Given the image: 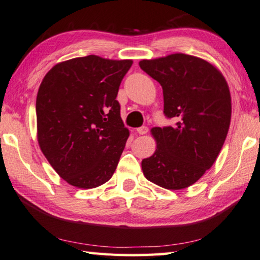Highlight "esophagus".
Segmentation results:
<instances>
[{
    "label": "esophagus",
    "mask_w": 260,
    "mask_h": 260,
    "mask_svg": "<svg viewBox=\"0 0 260 260\" xmlns=\"http://www.w3.org/2000/svg\"><path fill=\"white\" fill-rule=\"evenodd\" d=\"M137 132H138L139 135H146L147 132H148V128H147L146 125H143V126H140V128L137 129Z\"/></svg>",
    "instance_id": "34e87169"
}]
</instances>
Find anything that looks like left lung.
Segmentation results:
<instances>
[{
	"label": "left lung",
	"instance_id": "8db88e82",
	"mask_svg": "<svg viewBox=\"0 0 260 260\" xmlns=\"http://www.w3.org/2000/svg\"><path fill=\"white\" fill-rule=\"evenodd\" d=\"M141 70L163 89L164 115L175 124L151 129L153 156L141 161L147 180L179 190L212 168L226 138L231 95L222 73L203 58L176 53L143 60Z\"/></svg>",
	"mask_w": 260,
	"mask_h": 260
}]
</instances>
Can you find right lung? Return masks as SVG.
Wrapping results in <instances>:
<instances>
[{"mask_svg": "<svg viewBox=\"0 0 260 260\" xmlns=\"http://www.w3.org/2000/svg\"><path fill=\"white\" fill-rule=\"evenodd\" d=\"M131 66L88 55L58 63L44 77L36 100L38 144L69 184L91 189L113 175L129 137L116 96Z\"/></svg>", "mask_w": 260, "mask_h": 260, "instance_id": "obj_1", "label": "right lung"}]
</instances>
